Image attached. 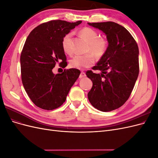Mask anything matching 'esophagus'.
<instances>
[{"instance_id": "1", "label": "esophagus", "mask_w": 158, "mask_h": 158, "mask_svg": "<svg viewBox=\"0 0 158 158\" xmlns=\"http://www.w3.org/2000/svg\"><path fill=\"white\" fill-rule=\"evenodd\" d=\"M85 73H84V72H81L80 73V76H79V78H84V77H85Z\"/></svg>"}]
</instances>
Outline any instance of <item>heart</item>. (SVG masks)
I'll use <instances>...</instances> for the list:
<instances>
[{
    "instance_id": "1",
    "label": "heart",
    "mask_w": 158,
    "mask_h": 158,
    "mask_svg": "<svg viewBox=\"0 0 158 158\" xmlns=\"http://www.w3.org/2000/svg\"><path fill=\"white\" fill-rule=\"evenodd\" d=\"M80 35L89 42L88 51L96 57H101L106 52L107 43L102 37H99L98 33L90 27H84L80 31ZM73 33L65 35L62 40V47L66 54L72 55L73 52L72 46ZM94 63V58L92 55H76L70 61V67L82 70L90 67Z\"/></svg>"
}]
</instances>
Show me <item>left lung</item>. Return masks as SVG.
<instances>
[{
  "label": "left lung",
  "instance_id": "obj_1",
  "mask_svg": "<svg viewBox=\"0 0 158 158\" xmlns=\"http://www.w3.org/2000/svg\"><path fill=\"white\" fill-rule=\"evenodd\" d=\"M106 35L108 47L93 70L86 72L93 83L88 94L89 102L99 111L118 109L130 97L139 73L138 47L125 27L113 22L88 23Z\"/></svg>",
  "mask_w": 158,
  "mask_h": 158
}]
</instances>
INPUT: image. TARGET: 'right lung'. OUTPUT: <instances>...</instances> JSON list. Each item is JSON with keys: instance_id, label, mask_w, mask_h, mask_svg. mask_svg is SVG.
<instances>
[{"instance_id": "right-lung-1", "label": "right lung", "mask_w": 158, "mask_h": 158, "mask_svg": "<svg viewBox=\"0 0 158 158\" xmlns=\"http://www.w3.org/2000/svg\"><path fill=\"white\" fill-rule=\"evenodd\" d=\"M82 23L52 20L38 26L27 37L20 56L22 81L27 94L36 106L45 110L59 107L80 72L76 69L52 73L56 63L67 66L62 40Z\"/></svg>"}]
</instances>
